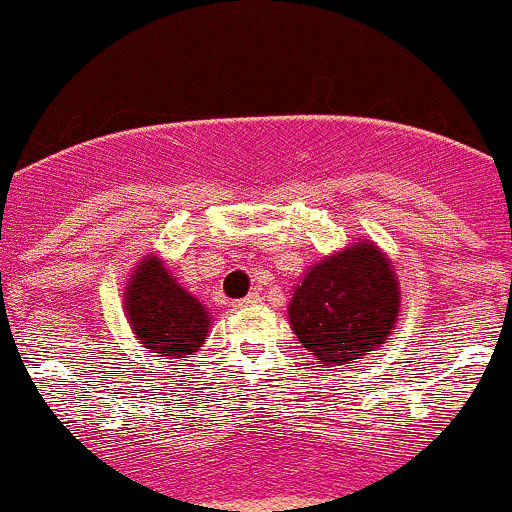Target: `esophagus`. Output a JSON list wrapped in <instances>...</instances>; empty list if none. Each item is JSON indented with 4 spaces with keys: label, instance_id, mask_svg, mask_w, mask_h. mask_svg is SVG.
I'll list each match as a JSON object with an SVG mask.
<instances>
[{
    "label": "esophagus",
    "instance_id": "1",
    "mask_svg": "<svg viewBox=\"0 0 512 512\" xmlns=\"http://www.w3.org/2000/svg\"><path fill=\"white\" fill-rule=\"evenodd\" d=\"M257 302H260V295H257V292H250V295H247L245 300H237V302H235V307H237V310H242V307L257 305Z\"/></svg>",
    "mask_w": 512,
    "mask_h": 512
}]
</instances>
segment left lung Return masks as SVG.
<instances>
[{
	"instance_id": "obj_1",
	"label": "left lung",
	"mask_w": 512,
	"mask_h": 512,
	"mask_svg": "<svg viewBox=\"0 0 512 512\" xmlns=\"http://www.w3.org/2000/svg\"><path fill=\"white\" fill-rule=\"evenodd\" d=\"M400 312L398 277L388 255L357 242L315 262L295 287L287 315L320 365H347L388 340Z\"/></svg>"
}]
</instances>
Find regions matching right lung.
<instances>
[{
  "mask_svg": "<svg viewBox=\"0 0 512 512\" xmlns=\"http://www.w3.org/2000/svg\"><path fill=\"white\" fill-rule=\"evenodd\" d=\"M124 312L137 340L160 357L192 355L210 330L207 307L155 255H147L130 275V285L124 287Z\"/></svg>",
  "mask_w": 512,
  "mask_h": 512,
  "instance_id": "1",
  "label": "right lung"
}]
</instances>
